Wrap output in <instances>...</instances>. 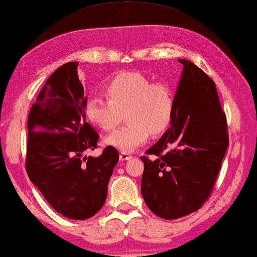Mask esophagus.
<instances>
[{
	"label": "esophagus",
	"instance_id": "1",
	"mask_svg": "<svg viewBox=\"0 0 257 257\" xmlns=\"http://www.w3.org/2000/svg\"><path fill=\"white\" fill-rule=\"evenodd\" d=\"M119 158H120L121 161H125V160H130L132 159V156L130 153H126V152H121L119 154Z\"/></svg>",
	"mask_w": 257,
	"mask_h": 257
}]
</instances>
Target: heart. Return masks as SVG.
I'll return each instance as SVG.
<instances>
[{
    "label": "heart",
    "instance_id": "heart-1",
    "mask_svg": "<svg viewBox=\"0 0 257 257\" xmlns=\"http://www.w3.org/2000/svg\"><path fill=\"white\" fill-rule=\"evenodd\" d=\"M105 99L89 98L84 114L91 124L112 131L125 113L127 124L105 138L107 145L132 152L150 135L159 136L170 127L175 108L174 90L166 82H152L140 72H121L103 86Z\"/></svg>",
    "mask_w": 257,
    "mask_h": 257
}]
</instances>
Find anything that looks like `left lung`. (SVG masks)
Listing matches in <instances>:
<instances>
[{
    "label": "left lung",
    "instance_id": "1",
    "mask_svg": "<svg viewBox=\"0 0 257 257\" xmlns=\"http://www.w3.org/2000/svg\"><path fill=\"white\" fill-rule=\"evenodd\" d=\"M175 93L171 128L140 157L142 194L161 219L173 220L201 208L215 185L228 149L226 114L215 83L187 59Z\"/></svg>",
    "mask_w": 257,
    "mask_h": 257
}]
</instances>
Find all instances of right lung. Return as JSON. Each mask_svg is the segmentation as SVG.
Returning <instances> with one entry per match:
<instances>
[{
	"label": "right lung",
	"instance_id": "obj_1",
	"mask_svg": "<svg viewBox=\"0 0 257 257\" xmlns=\"http://www.w3.org/2000/svg\"><path fill=\"white\" fill-rule=\"evenodd\" d=\"M77 68L70 62L56 70L31 106L26 168L56 212L85 220L103 207L119 153L107 146L99 157H84L97 149L99 136L85 121L87 98Z\"/></svg>",
	"mask_w": 257,
	"mask_h": 257
}]
</instances>
